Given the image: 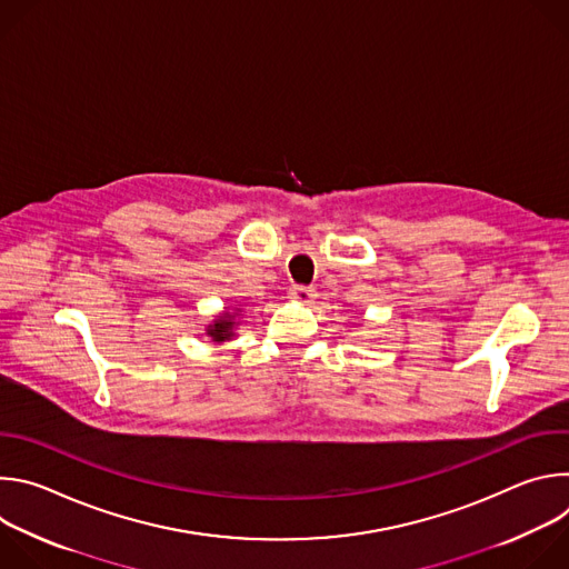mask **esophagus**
Listing matches in <instances>:
<instances>
[{"label": "esophagus", "instance_id": "esophagus-1", "mask_svg": "<svg viewBox=\"0 0 569 569\" xmlns=\"http://www.w3.org/2000/svg\"><path fill=\"white\" fill-rule=\"evenodd\" d=\"M288 297H290L292 301H299V303H310V301L317 297V292H315V288L292 286V288H290V292H288Z\"/></svg>", "mask_w": 569, "mask_h": 569}]
</instances>
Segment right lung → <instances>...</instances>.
Returning a JSON list of instances; mask_svg holds the SVG:
<instances>
[{
  "instance_id": "1",
  "label": "right lung",
  "mask_w": 569,
  "mask_h": 569,
  "mask_svg": "<svg viewBox=\"0 0 569 569\" xmlns=\"http://www.w3.org/2000/svg\"><path fill=\"white\" fill-rule=\"evenodd\" d=\"M242 312V308H224L220 315H216V319L211 323H207V336L216 342V345H222V342H229L236 338V327H238V315Z\"/></svg>"
}]
</instances>
